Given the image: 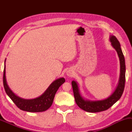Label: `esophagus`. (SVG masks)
<instances>
[{
  "label": "esophagus",
  "mask_w": 132,
  "mask_h": 132,
  "mask_svg": "<svg viewBox=\"0 0 132 132\" xmlns=\"http://www.w3.org/2000/svg\"><path fill=\"white\" fill-rule=\"evenodd\" d=\"M72 74L73 73H72L71 72H69V71L67 72V75L68 76H72Z\"/></svg>",
  "instance_id": "obj_1"
}]
</instances>
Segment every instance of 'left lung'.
<instances>
[{
  "label": "left lung",
  "instance_id": "left-lung-1",
  "mask_svg": "<svg viewBox=\"0 0 132 132\" xmlns=\"http://www.w3.org/2000/svg\"><path fill=\"white\" fill-rule=\"evenodd\" d=\"M110 41L111 42L112 46L116 50L118 53L120 62V76L118 84L116 89L112 95L106 99L102 100L89 101L85 100L81 96L79 92L78 85L75 81H72V87H73L74 96L75 102L80 109L88 112H99L106 111L111 108L113 104H115L119 99L121 98L123 93L125 86L126 81V65L125 59L121 48V46L118 39L115 36L111 35L110 37Z\"/></svg>",
  "mask_w": 132,
  "mask_h": 132
}]
</instances>
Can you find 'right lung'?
I'll return each mask as SVG.
<instances>
[{"label": "right lung", "instance_id": "right-lung-1", "mask_svg": "<svg viewBox=\"0 0 132 132\" xmlns=\"http://www.w3.org/2000/svg\"><path fill=\"white\" fill-rule=\"evenodd\" d=\"M65 79L63 77L57 79L52 82L46 91L39 97L29 100L23 99L18 97L14 93H12L7 85L5 77V65L4 66L3 82L5 92L15 105L22 111L30 112H40L46 111L52 106L56 93L61 85L65 82Z\"/></svg>", "mask_w": 132, "mask_h": 132}]
</instances>
